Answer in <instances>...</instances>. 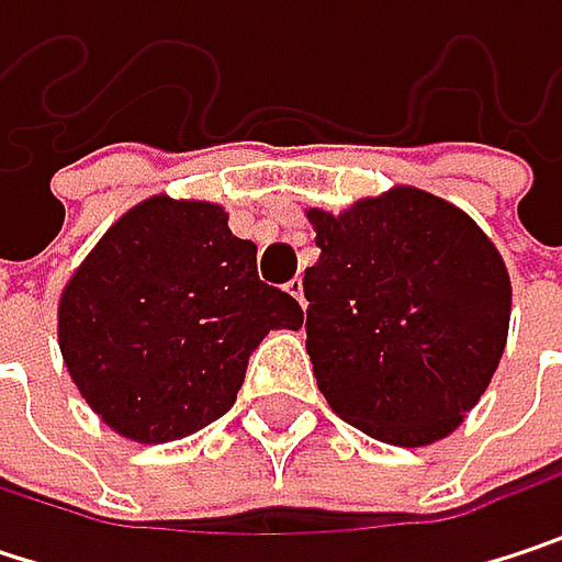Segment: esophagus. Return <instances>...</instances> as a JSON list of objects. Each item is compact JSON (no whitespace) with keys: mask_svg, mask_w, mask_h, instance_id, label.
<instances>
[{"mask_svg":"<svg viewBox=\"0 0 562 562\" xmlns=\"http://www.w3.org/2000/svg\"><path fill=\"white\" fill-rule=\"evenodd\" d=\"M285 292H289V295H295V302H299V305H305V292H302V280H299V277L285 282Z\"/></svg>","mask_w":562,"mask_h":562,"instance_id":"obj_1","label":"esophagus"}]
</instances>
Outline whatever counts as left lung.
I'll return each instance as SVG.
<instances>
[{"instance_id":"8db88e82","label":"left lung","mask_w":562,"mask_h":562,"mask_svg":"<svg viewBox=\"0 0 562 562\" xmlns=\"http://www.w3.org/2000/svg\"><path fill=\"white\" fill-rule=\"evenodd\" d=\"M308 221L322 257L302 280L305 351L328 406L393 446L449 436L505 351L510 280L495 244L419 188Z\"/></svg>"}]
</instances>
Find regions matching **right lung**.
Here are the masks:
<instances>
[{"mask_svg":"<svg viewBox=\"0 0 562 562\" xmlns=\"http://www.w3.org/2000/svg\"><path fill=\"white\" fill-rule=\"evenodd\" d=\"M299 302L257 277V244L207 201L149 198L123 214L57 305L64 364L120 436L171 442L221 419L273 328Z\"/></svg>","mask_w":562,"mask_h":562,"instance_id":"1","label":"right lung"}]
</instances>
